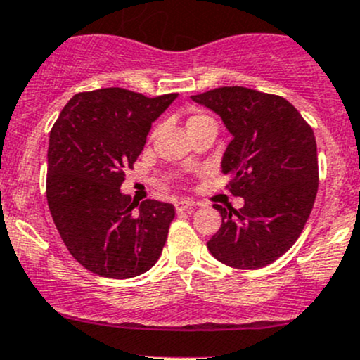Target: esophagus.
I'll use <instances>...</instances> for the list:
<instances>
[{
    "mask_svg": "<svg viewBox=\"0 0 360 360\" xmlns=\"http://www.w3.org/2000/svg\"><path fill=\"white\" fill-rule=\"evenodd\" d=\"M193 205H195V202H191V200H179V202H176V210L177 212H184V210L191 209Z\"/></svg>",
    "mask_w": 360,
    "mask_h": 360,
    "instance_id": "1",
    "label": "esophagus"
}]
</instances>
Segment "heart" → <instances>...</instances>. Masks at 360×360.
<instances>
[{"label":"heart","mask_w":360,"mask_h":360,"mask_svg":"<svg viewBox=\"0 0 360 360\" xmlns=\"http://www.w3.org/2000/svg\"><path fill=\"white\" fill-rule=\"evenodd\" d=\"M207 116H203V115H193V116H190V118H188V127L190 125H193L195 122H200V120H205Z\"/></svg>","instance_id":"1"}]
</instances>
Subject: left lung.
I'll list each match as a JSON object with an SVG mask.
<instances>
[{"label": "left lung", "mask_w": 360, "mask_h": 360, "mask_svg": "<svg viewBox=\"0 0 360 360\" xmlns=\"http://www.w3.org/2000/svg\"><path fill=\"white\" fill-rule=\"evenodd\" d=\"M223 118L233 136L223 155L230 191L244 207L226 210L207 248L240 270L266 266L292 248L319 188L317 144L311 127L284 97L245 86H219L191 96Z\"/></svg>", "instance_id": "left-lung-1"}]
</instances>
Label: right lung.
Wrapping results in <instances>:
<instances>
[{
    "mask_svg": "<svg viewBox=\"0 0 360 360\" xmlns=\"http://www.w3.org/2000/svg\"><path fill=\"white\" fill-rule=\"evenodd\" d=\"M176 97H146L118 86L79 92L50 130V214L71 256L92 274L137 277L162 254L174 205H137L120 186L143 151L151 123Z\"/></svg>",
    "mask_w": 360,
    "mask_h": 360,
    "instance_id": "right-lung-1",
    "label": "right lung"
}]
</instances>
